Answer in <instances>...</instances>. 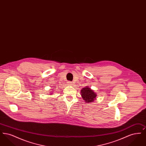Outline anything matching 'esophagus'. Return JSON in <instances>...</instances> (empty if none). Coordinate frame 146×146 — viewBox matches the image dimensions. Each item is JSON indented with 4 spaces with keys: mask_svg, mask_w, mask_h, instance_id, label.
Wrapping results in <instances>:
<instances>
[{
    "mask_svg": "<svg viewBox=\"0 0 146 146\" xmlns=\"http://www.w3.org/2000/svg\"><path fill=\"white\" fill-rule=\"evenodd\" d=\"M67 84H68V85L69 86H72V85H73L72 82H68Z\"/></svg>",
    "mask_w": 146,
    "mask_h": 146,
    "instance_id": "obj_1",
    "label": "esophagus"
}]
</instances>
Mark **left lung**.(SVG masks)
Returning <instances> with one entry per match:
<instances>
[{"instance_id":"left-lung-1","label":"left lung","mask_w":146,"mask_h":146,"mask_svg":"<svg viewBox=\"0 0 146 146\" xmlns=\"http://www.w3.org/2000/svg\"><path fill=\"white\" fill-rule=\"evenodd\" d=\"M81 96L86 104L93 102L96 100L97 94L89 86L83 88L80 91Z\"/></svg>"}]
</instances>
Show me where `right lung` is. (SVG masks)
I'll use <instances>...</instances> for the list:
<instances>
[{"label": "right lung", "instance_id": "1", "mask_svg": "<svg viewBox=\"0 0 146 146\" xmlns=\"http://www.w3.org/2000/svg\"><path fill=\"white\" fill-rule=\"evenodd\" d=\"M52 91L51 92H50V94H49V95H52Z\"/></svg>", "mask_w": 146, "mask_h": 146}]
</instances>
